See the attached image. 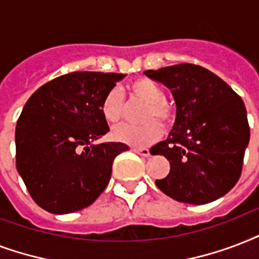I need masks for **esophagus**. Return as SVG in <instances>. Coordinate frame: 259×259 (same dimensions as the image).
<instances>
[{"mask_svg": "<svg viewBox=\"0 0 259 259\" xmlns=\"http://www.w3.org/2000/svg\"><path fill=\"white\" fill-rule=\"evenodd\" d=\"M131 150L134 152H136V154H139V155H142V157H150V150H147V148L132 147Z\"/></svg>", "mask_w": 259, "mask_h": 259, "instance_id": "34e87169", "label": "esophagus"}]
</instances>
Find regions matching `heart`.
Segmentation results:
<instances>
[{"label": "heart", "mask_w": 259, "mask_h": 259, "mask_svg": "<svg viewBox=\"0 0 259 259\" xmlns=\"http://www.w3.org/2000/svg\"><path fill=\"white\" fill-rule=\"evenodd\" d=\"M130 90L140 101L147 104L142 120L147 123L142 125L121 124L113 130V139L120 143L134 146V147H146L154 143L162 135V128L158 121L165 125H169L174 119V109L171 104L165 100V92L157 82L139 78L130 83ZM124 97L121 90L113 88L104 97L101 104L102 115L109 123H117L124 115ZM158 119L157 122L155 120Z\"/></svg>", "instance_id": "1"}]
</instances>
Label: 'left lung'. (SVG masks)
<instances>
[{"mask_svg":"<svg viewBox=\"0 0 259 259\" xmlns=\"http://www.w3.org/2000/svg\"><path fill=\"white\" fill-rule=\"evenodd\" d=\"M144 75L169 88L176 121L152 155L170 162V173L155 184L180 202L201 205L234 188L242 173L248 140L247 112L242 98L209 70L181 63Z\"/></svg>","mask_w":259,"mask_h":259,"instance_id":"8db88e82","label":"left lung"}]
</instances>
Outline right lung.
Instances as JSON below:
<instances>
[{"mask_svg":"<svg viewBox=\"0 0 259 259\" xmlns=\"http://www.w3.org/2000/svg\"><path fill=\"white\" fill-rule=\"evenodd\" d=\"M125 74L75 71L36 90L16 125V167L31 197L55 215L83 209L111 180L124 143L94 144L109 131L104 97Z\"/></svg>","mask_w":259,"mask_h":259,"instance_id":"right-lung-1","label":"right lung"}]
</instances>
